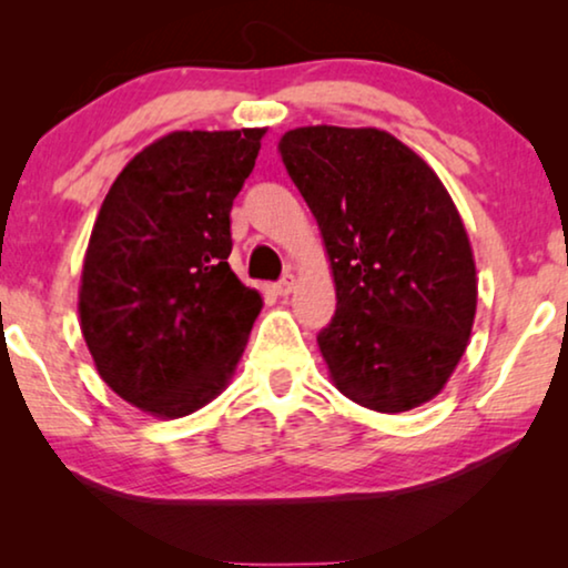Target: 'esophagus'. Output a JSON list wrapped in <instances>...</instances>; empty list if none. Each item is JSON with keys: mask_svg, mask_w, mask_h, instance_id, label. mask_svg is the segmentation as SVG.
<instances>
[{"mask_svg": "<svg viewBox=\"0 0 568 568\" xmlns=\"http://www.w3.org/2000/svg\"><path fill=\"white\" fill-rule=\"evenodd\" d=\"M294 284H297V278H294V274H284L274 284V290H276V294H290L294 290Z\"/></svg>", "mask_w": 568, "mask_h": 568, "instance_id": "obj_1", "label": "esophagus"}]
</instances>
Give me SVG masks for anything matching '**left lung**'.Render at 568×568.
<instances>
[{"mask_svg": "<svg viewBox=\"0 0 568 568\" xmlns=\"http://www.w3.org/2000/svg\"><path fill=\"white\" fill-rule=\"evenodd\" d=\"M336 282L317 333L333 383L379 414L432 400L468 346L476 263L434 170L379 129L305 126L278 142Z\"/></svg>", "mask_w": 568, "mask_h": 568, "instance_id": "obj_1", "label": "left lung"}]
</instances>
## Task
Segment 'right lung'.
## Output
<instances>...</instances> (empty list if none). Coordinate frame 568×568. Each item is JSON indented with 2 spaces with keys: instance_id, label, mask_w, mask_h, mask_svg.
<instances>
[{
  "instance_id": "obj_1",
  "label": "right lung",
  "mask_w": 568,
  "mask_h": 568,
  "mask_svg": "<svg viewBox=\"0 0 568 568\" xmlns=\"http://www.w3.org/2000/svg\"><path fill=\"white\" fill-rule=\"evenodd\" d=\"M263 131H173L121 170L100 206L82 336L100 377L152 416H189L220 395L261 313L227 258L232 201Z\"/></svg>"
}]
</instances>
